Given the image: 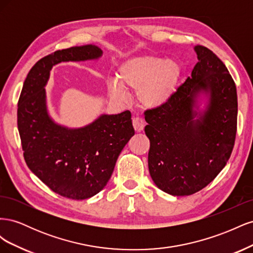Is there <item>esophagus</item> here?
Listing matches in <instances>:
<instances>
[{"instance_id": "esophagus-1", "label": "esophagus", "mask_w": 253, "mask_h": 253, "mask_svg": "<svg viewBox=\"0 0 253 253\" xmlns=\"http://www.w3.org/2000/svg\"><path fill=\"white\" fill-rule=\"evenodd\" d=\"M133 126H134V129L135 131L138 133V132H141L143 127H144V122L141 118L139 117H135L133 119Z\"/></svg>"}]
</instances>
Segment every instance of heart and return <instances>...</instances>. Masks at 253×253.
<instances>
[{"label": "heart", "mask_w": 253, "mask_h": 253, "mask_svg": "<svg viewBox=\"0 0 253 253\" xmlns=\"http://www.w3.org/2000/svg\"><path fill=\"white\" fill-rule=\"evenodd\" d=\"M180 67L173 60L151 55L127 58L115 73V81L108 83V93L114 100L124 99V90H135L136 100L145 110L163 108L177 88Z\"/></svg>", "instance_id": "heart-1"}]
</instances>
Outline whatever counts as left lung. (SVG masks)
Segmentation results:
<instances>
[{
    "mask_svg": "<svg viewBox=\"0 0 253 253\" xmlns=\"http://www.w3.org/2000/svg\"><path fill=\"white\" fill-rule=\"evenodd\" d=\"M194 51L198 62L191 77L165 106L144 113L150 175L173 196L191 195L209 185L230 158L236 134L231 75L210 49L197 45Z\"/></svg>",
    "mask_w": 253,
    "mask_h": 253,
    "instance_id": "obj_1",
    "label": "left lung"
}]
</instances>
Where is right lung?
Wrapping results in <instances>:
<instances>
[{
  "instance_id": "add662e5",
  "label": "right lung",
  "mask_w": 253,
  "mask_h": 253,
  "mask_svg": "<svg viewBox=\"0 0 253 253\" xmlns=\"http://www.w3.org/2000/svg\"><path fill=\"white\" fill-rule=\"evenodd\" d=\"M102 53L87 44L42 58L29 71L19 99L18 128L28 168L53 192L71 200H86L106 186L135 134L131 112L102 114L84 126L67 127L49 115L45 86L55 65L94 61Z\"/></svg>"
}]
</instances>
